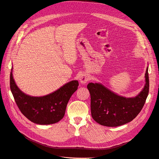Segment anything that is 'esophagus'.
Instances as JSON below:
<instances>
[{
  "mask_svg": "<svg viewBox=\"0 0 159 159\" xmlns=\"http://www.w3.org/2000/svg\"><path fill=\"white\" fill-rule=\"evenodd\" d=\"M80 82L81 84H85V83H87L88 81L89 80V76L88 75V74H81V75L80 76Z\"/></svg>",
  "mask_w": 159,
  "mask_h": 159,
  "instance_id": "esophagus-1",
  "label": "esophagus"
}]
</instances>
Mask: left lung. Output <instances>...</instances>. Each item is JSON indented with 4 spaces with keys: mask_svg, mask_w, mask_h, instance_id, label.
Instances as JSON below:
<instances>
[{
    "mask_svg": "<svg viewBox=\"0 0 159 159\" xmlns=\"http://www.w3.org/2000/svg\"><path fill=\"white\" fill-rule=\"evenodd\" d=\"M145 88L135 98H126L113 93L100 84L89 83L91 116L99 124L106 127L123 125L135 118L145 103L149 91L148 68Z\"/></svg>",
    "mask_w": 159,
    "mask_h": 159,
    "instance_id": "left-lung-1",
    "label": "left lung"
}]
</instances>
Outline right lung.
<instances>
[{
  "label": "right lung",
  "mask_w": 159,
  "mask_h": 159,
  "mask_svg": "<svg viewBox=\"0 0 159 159\" xmlns=\"http://www.w3.org/2000/svg\"><path fill=\"white\" fill-rule=\"evenodd\" d=\"M78 85V81L74 80L49 95L31 97L18 89L11 72V90L18 107L28 119L39 125H50L60 121L64 116L71 96Z\"/></svg>",
  "instance_id": "1"
}]
</instances>
